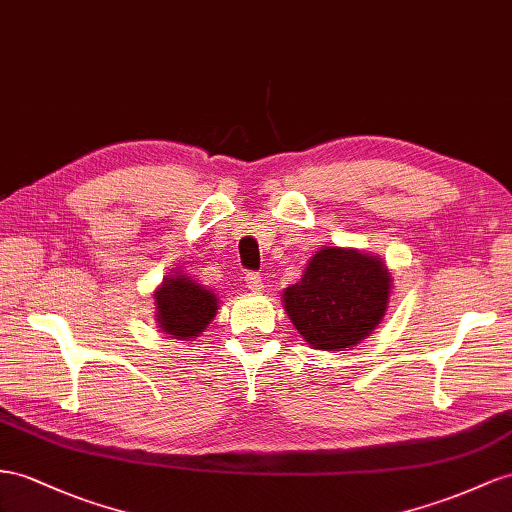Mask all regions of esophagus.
Wrapping results in <instances>:
<instances>
[{
	"label": "esophagus",
	"instance_id": "obj_1",
	"mask_svg": "<svg viewBox=\"0 0 512 512\" xmlns=\"http://www.w3.org/2000/svg\"><path fill=\"white\" fill-rule=\"evenodd\" d=\"M244 281H246L248 290H251V292H261V290H264V277H261L259 272H248L246 277H244Z\"/></svg>",
	"mask_w": 512,
	"mask_h": 512
}]
</instances>
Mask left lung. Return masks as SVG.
I'll return each mask as SVG.
<instances>
[{
  "label": "left lung",
  "instance_id": "8db88e82",
  "mask_svg": "<svg viewBox=\"0 0 512 512\" xmlns=\"http://www.w3.org/2000/svg\"><path fill=\"white\" fill-rule=\"evenodd\" d=\"M391 287V272L378 255L324 246L309 259L300 281L283 290V309L311 348L344 350L381 324Z\"/></svg>",
  "mask_w": 512,
  "mask_h": 512
}]
</instances>
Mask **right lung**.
Instances as JSON below:
<instances>
[{
  "label": "right lung",
  "instance_id": "add662e5",
  "mask_svg": "<svg viewBox=\"0 0 512 512\" xmlns=\"http://www.w3.org/2000/svg\"><path fill=\"white\" fill-rule=\"evenodd\" d=\"M153 298L157 329L181 342L199 337L218 311V296L181 270L166 274Z\"/></svg>",
  "mask_w": 512,
  "mask_h": 512
}]
</instances>
